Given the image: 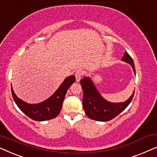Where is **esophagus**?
I'll return each mask as SVG.
<instances>
[{"label":"esophagus","instance_id":"obj_1","mask_svg":"<svg viewBox=\"0 0 157 157\" xmlns=\"http://www.w3.org/2000/svg\"><path fill=\"white\" fill-rule=\"evenodd\" d=\"M83 75V71H82L81 70H78L76 72V74H75V76H76V81L77 82L80 81Z\"/></svg>","mask_w":157,"mask_h":157}]
</instances>
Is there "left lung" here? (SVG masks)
<instances>
[{"instance_id":"obj_1","label":"left lung","mask_w":157,"mask_h":157,"mask_svg":"<svg viewBox=\"0 0 157 157\" xmlns=\"http://www.w3.org/2000/svg\"><path fill=\"white\" fill-rule=\"evenodd\" d=\"M121 61L129 63L136 74L134 61L127 52L124 53ZM80 83L83 92L82 101L83 109L89 119L96 121H107L113 119L129 105L134 97V91L126 101L109 102L102 97L89 77H83Z\"/></svg>"}]
</instances>
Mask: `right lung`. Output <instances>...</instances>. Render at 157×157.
I'll list each match as a JSON object with an SVG mask.
<instances>
[{"instance_id":"right-lung-1","label":"right lung","mask_w":157,"mask_h":157,"mask_svg":"<svg viewBox=\"0 0 157 157\" xmlns=\"http://www.w3.org/2000/svg\"><path fill=\"white\" fill-rule=\"evenodd\" d=\"M76 81L75 76L65 78L61 86L48 99L39 104H31L23 101L14 93L11 86V93L14 101L19 109L34 121H43L54 119L59 114L67 90Z\"/></svg>"}]
</instances>
